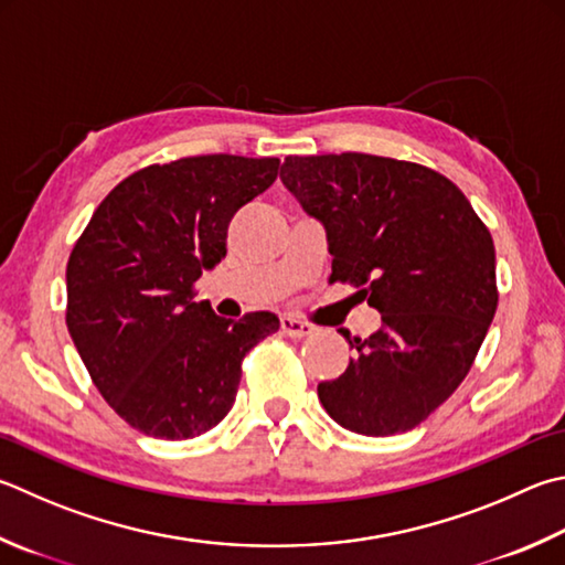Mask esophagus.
I'll return each mask as SVG.
<instances>
[{"mask_svg": "<svg viewBox=\"0 0 565 565\" xmlns=\"http://www.w3.org/2000/svg\"><path fill=\"white\" fill-rule=\"evenodd\" d=\"M316 328L306 321H299V318L294 316H281V333L289 335V338H306L311 335Z\"/></svg>", "mask_w": 565, "mask_h": 565, "instance_id": "esophagus-1", "label": "esophagus"}]
</instances>
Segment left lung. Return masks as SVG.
<instances>
[{
  "mask_svg": "<svg viewBox=\"0 0 565 565\" xmlns=\"http://www.w3.org/2000/svg\"><path fill=\"white\" fill-rule=\"evenodd\" d=\"M281 182L326 230L333 281L381 313L318 399L338 425L387 437L417 427L465 381L497 313V254L455 182L393 158H286ZM343 333V328H341Z\"/></svg>",
  "mask_w": 565,
  "mask_h": 565,
  "instance_id": "obj_1",
  "label": "left lung"
}]
</instances>
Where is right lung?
Returning <instances> with one entry per match:
<instances>
[{"label":"right lung","instance_id":"obj_1","mask_svg":"<svg viewBox=\"0 0 565 565\" xmlns=\"http://www.w3.org/2000/svg\"><path fill=\"white\" fill-rule=\"evenodd\" d=\"M276 175V158L242 156L142 168L108 192L71 252V341L98 393L142 435L190 439L220 425L244 355L279 331L269 311L232 321L194 301V281L227 256L232 217Z\"/></svg>","mask_w":565,"mask_h":565}]
</instances>
